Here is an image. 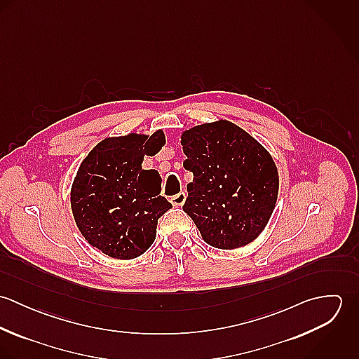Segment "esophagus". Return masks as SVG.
I'll return each instance as SVG.
<instances>
[{"instance_id": "obj_1", "label": "esophagus", "mask_w": 359, "mask_h": 359, "mask_svg": "<svg viewBox=\"0 0 359 359\" xmlns=\"http://www.w3.org/2000/svg\"><path fill=\"white\" fill-rule=\"evenodd\" d=\"M185 201H187L185 192H180L178 195H174L171 198V203H172V205H175V207H181V205L185 203Z\"/></svg>"}]
</instances>
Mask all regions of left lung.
I'll list each match as a JSON object with an SVG mask.
<instances>
[{
	"instance_id": "left-lung-1",
	"label": "left lung",
	"mask_w": 359,
	"mask_h": 359,
	"mask_svg": "<svg viewBox=\"0 0 359 359\" xmlns=\"http://www.w3.org/2000/svg\"><path fill=\"white\" fill-rule=\"evenodd\" d=\"M184 167L194 172L184 211L207 245L232 250L252 243L276 205L279 174L269 152L245 130L217 120L185 130Z\"/></svg>"
}]
</instances>
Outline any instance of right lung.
<instances>
[{
  "mask_svg": "<svg viewBox=\"0 0 359 359\" xmlns=\"http://www.w3.org/2000/svg\"><path fill=\"white\" fill-rule=\"evenodd\" d=\"M164 144L161 130L109 137L81 161L70 205L81 235L103 255L131 259L152 246L157 219L172 205L160 196V174L142 170V161Z\"/></svg>",
  "mask_w": 359,
  "mask_h": 359,
  "instance_id": "obj_1",
  "label": "right lung"
}]
</instances>
